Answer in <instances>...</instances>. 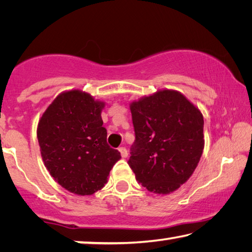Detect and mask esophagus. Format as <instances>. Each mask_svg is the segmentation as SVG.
Listing matches in <instances>:
<instances>
[{"instance_id": "34e87169", "label": "esophagus", "mask_w": 252, "mask_h": 252, "mask_svg": "<svg viewBox=\"0 0 252 252\" xmlns=\"http://www.w3.org/2000/svg\"><path fill=\"white\" fill-rule=\"evenodd\" d=\"M119 151H120L122 158H126V157H127V151H126V148H123V147L119 148Z\"/></svg>"}]
</instances>
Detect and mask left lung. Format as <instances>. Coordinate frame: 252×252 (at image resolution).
<instances>
[{
  "label": "left lung",
  "mask_w": 252,
  "mask_h": 252,
  "mask_svg": "<svg viewBox=\"0 0 252 252\" xmlns=\"http://www.w3.org/2000/svg\"><path fill=\"white\" fill-rule=\"evenodd\" d=\"M135 140L129 163L139 183L169 194L188 181L204 148L203 117L180 92L161 90L130 104Z\"/></svg>",
  "instance_id": "1"
}]
</instances>
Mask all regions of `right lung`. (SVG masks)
Segmentation results:
<instances>
[{
    "mask_svg": "<svg viewBox=\"0 0 252 252\" xmlns=\"http://www.w3.org/2000/svg\"><path fill=\"white\" fill-rule=\"evenodd\" d=\"M103 108L104 102L87 92L66 91L55 97L37 125L44 165L60 186L78 195L101 190L121 158L106 143Z\"/></svg>",
    "mask_w": 252,
    "mask_h": 252,
    "instance_id": "1",
    "label": "right lung"
}]
</instances>
